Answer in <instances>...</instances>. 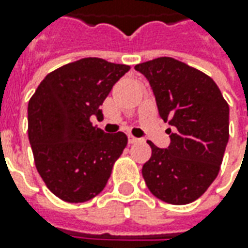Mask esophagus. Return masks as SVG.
I'll return each mask as SVG.
<instances>
[{
	"instance_id": "34e87169",
	"label": "esophagus",
	"mask_w": 248,
	"mask_h": 248,
	"mask_svg": "<svg viewBox=\"0 0 248 248\" xmlns=\"http://www.w3.org/2000/svg\"><path fill=\"white\" fill-rule=\"evenodd\" d=\"M140 139L139 138H135V137H132V135H128V142L129 143H137V142H139Z\"/></svg>"
}]
</instances>
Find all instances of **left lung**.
I'll use <instances>...</instances> for the list:
<instances>
[{
    "label": "left lung",
    "instance_id": "obj_1",
    "mask_svg": "<svg viewBox=\"0 0 248 248\" xmlns=\"http://www.w3.org/2000/svg\"><path fill=\"white\" fill-rule=\"evenodd\" d=\"M168 123V148H152L142 167L149 190L170 204L195 202L214 182L229 140V106L207 74L172 58L139 63Z\"/></svg>",
    "mask_w": 248,
    "mask_h": 248
}]
</instances>
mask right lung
I'll return each mask as SVG.
<instances>
[{"mask_svg": "<svg viewBox=\"0 0 248 248\" xmlns=\"http://www.w3.org/2000/svg\"><path fill=\"white\" fill-rule=\"evenodd\" d=\"M128 70L127 64L85 58L49 73L29 102L37 171L64 202L84 203L99 195L127 146L124 132L106 134L91 117H103L100 105Z\"/></svg>", "mask_w": 248, "mask_h": 248, "instance_id": "1", "label": "right lung"}]
</instances>
